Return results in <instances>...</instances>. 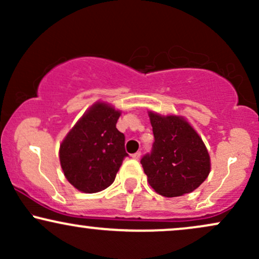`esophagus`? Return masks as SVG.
I'll list each match as a JSON object with an SVG mask.
<instances>
[{"label":"esophagus","mask_w":259,"mask_h":259,"mask_svg":"<svg viewBox=\"0 0 259 259\" xmlns=\"http://www.w3.org/2000/svg\"><path fill=\"white\" fill-rule=\"evenodd\" d=\"M132 157H133L134 159H139L140 157H141V152H140V151H138V152H136V153H134Z\"/></svg>","instance_id":"esophagus-1"}]
</instances>
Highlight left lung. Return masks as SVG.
Returning <instances> with one entry per match:
<instances>
[{
  "label": "left lung",
  "instance_id": "left-lung-1",
  "mask_svg": "<svg viewBox=\"0 0 259 259\" xmlns=\"http://www.w3.org/2000/svg\"><path fill=\"white\" fill-rule=\"evenodd\" d=\"M154 141L141 158L151 187L165 197L192 192L207 179L209 154L194 127L177 115L150 112Z\"/></svg>",
  "mask_w": 259,
  "mask_h": 259
}]
</instances>
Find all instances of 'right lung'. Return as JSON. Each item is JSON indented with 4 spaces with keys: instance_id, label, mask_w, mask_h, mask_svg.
Masks as SVG:
<instances>
[{
    "instance_id": "add662e5",
    "label": "right lung",
    "mask_w": 259,
    "mask_h": 259,
    "mask_svg": "<svg viewBox=\"0 0 259 259\" xmlns=\"http://www.w3.org/2000/svg\"><path fill=\"white\" fill-rule=\"evenodd\" d=\"M120 112L96 103L65 136L59 148L61 167L67 180L86 194L112 185L125 152V136L117 129Z\"/></svg>"
}]
</instances>
